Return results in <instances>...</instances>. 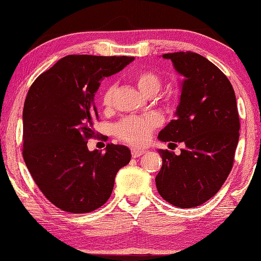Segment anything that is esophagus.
Returning a JSON list of instances; mask_svg holds the SVG:
<instances>
[{"label": "esophagus", "mask_w": 261, "mask_h": 261, "mask_svg": "<svg viewBox=\"0 0 261 261\" xmlns=\"http://www.w3.org/2000/svg\"><path fill=\"white\" fill-rule=\"evenodd\" d=\"M131 154L134 158H138L140 157L141 155L145 154L144 149H139V148H131Z\"/></svg>", "instance_id": "obj_1"}]
</instances>
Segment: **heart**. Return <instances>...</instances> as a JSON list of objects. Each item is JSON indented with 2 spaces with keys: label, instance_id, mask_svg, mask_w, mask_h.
I'll use <instances>...</instances> for the list:
<instances>
[{
  "label": "heart",
  "instance_id": "b5f03b06",
  "mask_svg": "<svg viewBox=\"0 0 261 261\" xmlns=\"http://www.w3.org/2000/svg\"><path fill=\"white\" fill-rule=\"evenodd\" d=\"M137 88L146 97H151L160 91L162 78L151 70L138 71L132 76ZM115 93V85L109 84L101 91L100 103L104 107H111ZM160 117L154 114L145 116L125 117L115 125V135L120 140L127 144L141 146L149 139L151 132L160 125Z\"/></svg>",
  "mask_w": 261,
  "mask_h": 261
}]
</instances>
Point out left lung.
Here are the masks:
<instances>
[{
    "mask_svg": "<svg viewBox=\"0 0 261 261\" xmlns=\"http://www.w3.org/2000/svg\"><path fill=\"white\" fill-rule=\"evenodd\" d=\"M185 76L176 119L158 139L182 142L180 155L160 149L163 165L155 181L171 205H202L222 188L231 172L239 141L240 119L236 93L217 66L193 52L163 55Z\"/></svg>",
    "mask_w": 261,
    "mask_h": 261,
    "instance_id": "left-lung-1",
    "label": "left lung"
}]
</instances>
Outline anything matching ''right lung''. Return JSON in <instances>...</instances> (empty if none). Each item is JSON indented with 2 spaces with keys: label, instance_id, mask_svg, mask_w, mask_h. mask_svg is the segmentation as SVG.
<instances>
[{
  "label": "right lung",
  "instance_id": "1",
  "mask_svg": "<svg viewBox=\"0 0 261 261\" xmlns=\"http://www.w3.org/2000/svg\"><path fill=\"white\" fill-rule=\"evenodd\" d=\"M132 56L68 55L37 76L23 105L22 156L43 195L73 214L96 211L109 200L117 171L131 152L109 144L89 151L98 113L94 96L104 76L119 72Z\"/></svg>",
  "mask_w": 261,
  "mask_h": 261
}]
</instances>
